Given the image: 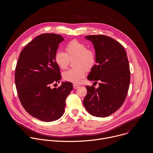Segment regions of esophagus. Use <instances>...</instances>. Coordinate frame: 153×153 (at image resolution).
Returning a JSON list of instances; mask_svg holds the SVG:
<instances>
[{
	"label": "esophagus",
	"mask_w": 153,
	"mask_h": 153,
	"mask_svg": "<svg viewBox=\"0 0 153 153\" xmlns=\"http://www.w3.org/2000/svg\"><path fill=\"white\" fill-rule=\"evenodd\" d=\"M79 86V85H77V84H73V88H74V89H77Z\"/></svg>",
	"instance_id": "1"
}]
</instances>
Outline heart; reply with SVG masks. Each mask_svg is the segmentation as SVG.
I'll return each instance as SVG.
<instances>
[{
	"mask_svg": "<svg viewBox=\"0 0 153 153\" xmlns=\"http://www.w3.org/2000/svg\"><path fill=\"white\" fill-rule=\"evenodd\" d=\"M66 53L62 51H57L54 55V60L58 66L66 69L69 64L70 59L76 58L74 62L75 68L65 71L64 79L70 82L79 83L85 77L87 70L92 69L96 63L95 53L88 49L86 45L73 40L69 42L65 47Z\"/></svg>",
	"mask_w": 153,
	"mask_h": 153,
	"instance_id": "b5f03b06",
	"label": "heart"
}]
</instances>
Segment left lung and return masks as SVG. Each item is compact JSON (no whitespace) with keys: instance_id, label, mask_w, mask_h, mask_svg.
Instances as JSON below:
<instances>
[{"instance_id":"8db88e82","label":"left lung","mask_w":153,"mask_h":153,"mask_svg":"<svg viewBox=\"0 0 153 153\" xmlns=\"http://www.w3.org/2000/svg\"><path fill=\"white\" fill-rule=\"evenodd\" d=\"M85 38L94 45L97 62L88 79L100 83L97 89L86 86L83 105L91 115L105 117L118 110L126 98L131 79L127 53L120 43L108 36L89 35Z\"/></svg>"}]
</instances>
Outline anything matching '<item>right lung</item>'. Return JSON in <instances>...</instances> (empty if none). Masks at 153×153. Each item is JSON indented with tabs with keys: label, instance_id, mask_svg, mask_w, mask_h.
<instances>
[{
	"label": "right lung",
	"instance_id": "obj_1",
	"mask_svg": "<svg viewBox=\"0 0 153 153\" xmlns=\"http://www.w3.org/2000/svg\"><path fill=\"white\" fill-rule=\"evenodd\" d=\"M63 40L61 35L53 33L37 36L21 51L15 67V82L21 104L30 115L42 121L52 122L62 116L65 100L73 89L69 82L51 88L61 78L54 55Z\"/></svg>",
	"mask_w": 153,
	"mask_h": 153
}]
</instances>
